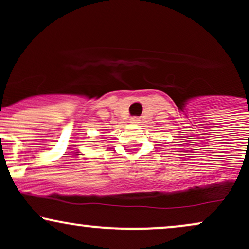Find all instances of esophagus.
Instances as JSON below:
<instances>
[{"mask_svg":"<svg viewBox=\"0 0 249 249\" xmlns=\"http://www.w3.org/2000/svg\"><path fill=\"white\" fill-rule=\"evenodd\" d=\"M139 121H141V119H139L138 117H132V118L130 119V122L132 123V124H137V123H139Z\"/></svg>","mask_w":249,"mask_h":249,"instance_id":"1","label":"esophagus"}]
</instances>
